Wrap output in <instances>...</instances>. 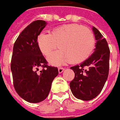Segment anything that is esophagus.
<instances>
[{"label": "esophagus", "mask_w": 120, "mask_h": 120, "mask_svg": "<svg viewBox=\"0 0 120 120\" xmlns=\"http://www.w3.org/2000/svg\"><path fill=\"white\" fill-rule=\"evenodd\" d=\"M64 68H62V67H59V68H58V73H62L64 71Z\"/></svg>", "instance_id": "1"}]
</instances>
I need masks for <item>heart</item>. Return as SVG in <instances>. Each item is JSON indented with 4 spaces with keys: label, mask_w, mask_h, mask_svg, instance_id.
Returning a JSON list of instances; mask_svg holds the SVG:
<instances>
[{
    "label": "heart",
    "mask_w": 120,
    "mask_h": 120,
    "mask_svg": "<svg viewBox=\"0 0 120 120\" xmlns=\"http://www.w3.org/2000/svg\"><path fill=\"white\" fill-rule=\"evenodd\" d=\"M37 43L45 56H49L58 45L60 50L48 58L51 64L58 66L67 62L78 64L86 60L95 47V38L87 27L67 24L53 29L50 34L40 33Z\"/></svg>",
    "instance_id": "heart-1"
}]
</instances>
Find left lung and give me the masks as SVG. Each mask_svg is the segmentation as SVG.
<instances>
[{"mask_svg":"<svg viewBox=\"0 0 120 120\" xmlns=\"http://www.w3.org/2000/svg\"><path fill=\"white\" fill-rule=\"evenodd\" d=\"M96 40L95 48L92 55L79 65L71 67L75 78L70 82L73 95L84 101L93 100L103 89L109 70L110 50L102 34L93 27Z\"/></svg>","mask_w":120,"mask_h":120,"instance_id":"left-lung-1","label":"left lung"}]
</instances>
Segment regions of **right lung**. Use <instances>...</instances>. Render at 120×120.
Masks as SVG:
<instances>
[{"label": "right lung", "instance_id": "add662e5", "mask_svg": "<svg viewBox=\"0 0 120 120\" xmlns=\"http://www.w3.org/2000/svg\"><path fill=\"white\" fill-rule=\"evenodd\" d=\"M46 25L47 22L41 20L31 22L18 36L13 48L11 70L14 86L20 98L31 103L47 98L52 82L58 75V68L47 65L38 46L37 38Z\"/></svg>", "mask_w": 120, "mask_h": 120}]
</instances>
